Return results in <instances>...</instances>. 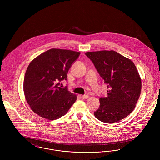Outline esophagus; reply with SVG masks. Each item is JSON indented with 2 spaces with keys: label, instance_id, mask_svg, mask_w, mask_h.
<instances>
[{
  "label": "esophagus",
  "instance_id": "1",
  "mask_svg": "<svg viewBox=\"0 0 160 160\" xmlns=\"http://www.w3.org/2000/svg\"><path fill=\"white\" fill-rule=\"evenodd\" d=\"M81 97H82V98H84V99H87V98H89V96H88V95H82Z\"/></svg>",
  "mask_w": 160,
  "mask_h": 160
}]
</instances>
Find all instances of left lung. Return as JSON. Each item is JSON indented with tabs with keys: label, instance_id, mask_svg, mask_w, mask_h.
I'll return each instance as SVG.
<instances>
[{
	"label": "left lung",
	"instance_id": "1",
	"mask_svg": "<svg viewBox=\"0 0 160 160\" xmlns=\"http://www.w3.org/2000/svg\"><path fill=\"white\" fill-rule=\"evenodd\" d=\"M91 60L109 89L107 97L100 98L94 115L100 121L113 123L127 117L139 98L142 82L134 63L114 50L88 52Z\"/></svg>",
	"mask_w": 160,
	"mask_h": 160
}]
</instances>
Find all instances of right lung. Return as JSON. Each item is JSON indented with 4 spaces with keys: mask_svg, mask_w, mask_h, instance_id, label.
<instances>
[{
    "mask_svg": "<svg viewBox=\"0 0 160 160\" xmlns=\"http://www.w3.org/2000/svg\"><path fill=\"white\" fill-rule=\"evenodd\" d=\"M80 52L50 49L35 58L26 69L23 91L31 110L41 117L55 120L66 114L76 95L60 86L67 80L72 65Z\"/></svg>",
    "mask_w": 160,
    "mask_h": 160,
    "instance_id": "1",
    "label": "right lung"
}]
</instances>
